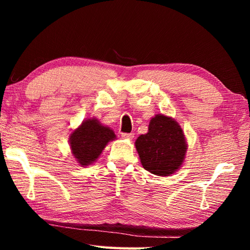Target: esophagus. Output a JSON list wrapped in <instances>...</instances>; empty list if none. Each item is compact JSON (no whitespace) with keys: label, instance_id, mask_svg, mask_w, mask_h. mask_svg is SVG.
Instances as JSON below:
<instances>
[{"label":"esophagus","instance_id":"obj_1","mask_svg":"<svg viewBox=\"0 0 250 250\" xmlns=\"http://www.w3.org/2000/svg\"><path fill=\"white\" fill-rule=\"evenodd\" d=\"M121 137L124 138V139H128V140H132L133 137H134V134L133 133H122Z\"/></svg>","mask_w":250,"mask_h":250}]
</instances>
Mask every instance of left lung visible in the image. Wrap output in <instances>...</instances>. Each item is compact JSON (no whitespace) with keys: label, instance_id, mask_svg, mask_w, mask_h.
I'll list each match as a JSON object with an SVG mask.
<instances>
[{"label":"left lung","instance_id":"1","mask_svg":"<svg viewBox=\"0 0 250 250\" xmlns=\"http://www.w3.org/2000/svg\"><path fill=\"white\" fill-rule=\"evenodd\" d=\"M142 167L152 174L168 176L179 170L188 150L181 125L164 115L150 120L149 131L135 140Z\"/></svg>","mask_w":250,"mask_h":250}]
</instances>
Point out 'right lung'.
<instances>
[{"label": "right lung", "mask_w": 250, "mask_h": 250, "mask_svg": "<svg viewBox=\"0 0 250 250\" xmlns=\"http://www.w3.org/2000/svg\"><path fill=\"white\" fill-rule=\"evenodd\" d=\"M115 139L116 134L109 126L101 125L96 118L87 119L70 133L71 153L79 166H90L99 158L105 146Z\"/></svg>", "instance_id": "add662e5"}]
</instances>
